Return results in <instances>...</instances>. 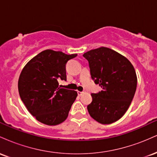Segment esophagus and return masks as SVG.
<instances>
[{"label":"esophagus","mask_w":157,"mask_h":157,"mask_svg":"<svg viewBox=\"0 0 157 157\" xmlns=\"http://www.w3.org/2000/svg\"><path fill=\"white\" fill-rule=\"evenodd\" d=\"M86 93V91H77V94H78L79 96H81L82 94H83Z\"/></svg>","instance_id":"esophagus-1"}]
</instances>
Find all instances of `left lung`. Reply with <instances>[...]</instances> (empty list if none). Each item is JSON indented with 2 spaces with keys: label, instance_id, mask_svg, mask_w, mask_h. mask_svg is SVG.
Listing matches in <instances>:
<instances>
[{
  "label": "left lung",
  "instance_id": "left-lung-1",
  "mask_svg": "<svg viewBox=\"0 0 157 157\" xmlns=\"http://www.w3.org/2000/svg\"><path fill=\"white\" fill-rule=\"evenodd\" d=\"M92 80L102 88L91 94L87 106L90 116L101 124H111L125 114L134 98L137 78L126 57L109 48L100 47L84 54Z\"/></svg>",
  "mask_w": 157,
  "mask_h": 157
}]
</instances>
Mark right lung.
Returning <instances> with one entry per match:
<instances>
[{
    "instance_id": "obj_1",
    "label": "right lung",
    "mask_w": 157,
    "mask_h": 157,
    "mask_svg": "<svg viewBox=\"0 0 157 157\" xmlns=\"http://www.w3.org/2000/svg\"><path fill=\"white\" fill-rule=\"evenodd\" d=\"M77 54L45 50L29 61L18 80V91L24 105L36 120L56 125L67 118L76 100L77 91L59 87L66 80V65Z\"/></svg>"
}]
</instances>
